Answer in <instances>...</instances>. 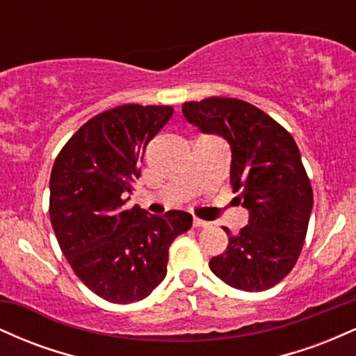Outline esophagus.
Returning a JSON list of instances; mask_svg holds the SVG:
<instances>
[{
  "instance_id": "obj_1",
  "label": "esophagus",
  "mask_w": 356,
  "mask_h": 356,
  "mask_svg": "<svg viewBox=\"0 0 356 356\" xmlns=\"http://www.w3.org/2000/svg\"><path fill=\"white\" fill-rule=\"evenodd\" d=\"M192 224H194V227H209L211 226V222H207V220H202L199 218H194Z\"/></svg>"
}]
</instances>
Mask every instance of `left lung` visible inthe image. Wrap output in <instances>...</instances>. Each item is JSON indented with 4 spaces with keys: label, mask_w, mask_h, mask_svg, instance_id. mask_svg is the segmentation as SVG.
Masks as SVG:
<instances>
[{
    "label": "left lung",
    "mask_w": 356,
    "mask_h": 356,
    "mask_svg": "<svg viewBox=\"0 0 356 356\" xmlns=\"http://www.w3.org/2000/svg\"><path fill=\"white\" fill-rule=\"evenodd\" d=\"M182 113L202 134L231 147L236 202L249 212L248 226L229 236L222 254L209 261L219 280L241 291H264L288 276L308 231L313 191L291 134L248 102L211 97L187 102Z\"/></svg>",
    "instance_id": "1"
}]
</instances>
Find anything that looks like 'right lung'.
Masks as SVG:
<instances>
[{
    "instance_id": "obj_1",
    "label": "right lung",
    "mask_w": 356,
    "mask_h": 356,
    "mask_svg": "<svg viewBox=\"0 0 356 356\" xmlns=\"http://www.w3.org/2000/svg\"><path fill=\"white\" fill-rule=\"evenodd\" d=\"M167 105H122L81 125L50 177L53 231L75 275L110 303L144 300L164 281L169 248L192 216L125 209L145 147L172 117Z\"/></svg>"
}]
</instances>
